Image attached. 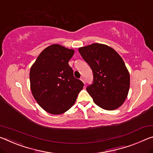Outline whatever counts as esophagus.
Here are the masks:
<instances>
[{
    "label": "esophagus",
    "mask_w": 153,
    "mask_h": 153,
    "mask_svg": "<svg viewBox=\"0 0 153 153\" xmlns=\"http://www.w3.org/2000/svg\"><path fill=\"white\" fill-rule=\"evenodd\" d=\"M80 79L81 80L84 82V83H85V80H84V77H82L81 78H80Z\"/></svg>",
    "instance_id": "esophagus-1"
}]
</instances>
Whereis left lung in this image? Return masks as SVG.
I'll use <instances>...</instances> for the list:
<instances>
[{"instance_id":"8db88e82","label":"left lung","mask_w":153,"mask_h":153,"mask_svg":"<svg viewBox=\"0 0 153 153\" xmlns=\"http://www.w3.org/2000/svg\"><path fill=\"white\" fill-rule=\"evenodd\" d=\"M78 51L93 71V82L86 91L94 102L107 110L120 107L130 85L129 71L122 58L111 48L100 43L79 48Z\"/></svg>"}]
</instances>
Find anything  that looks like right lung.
I'll use <instances>...</instances> for the list:
<instances>
[{
    "label": "right lung",
    "mask_w": 153,
    "mask_h": 153,
    "mask_svg": "<svg viewBox=\"0 0 153 153\" xmlns=\"http://www.w3.org/2000/svg\"><path fill=\"white\" fill-rule=\"evenodd\" d=\"M74 50L54 44L39 55L30 71L33 95L43 110L52 114L65 112L76 102L84 86L69 65Z\"/></svg>",
    "instance_id": "right-lung-1"
}]
</instances>
